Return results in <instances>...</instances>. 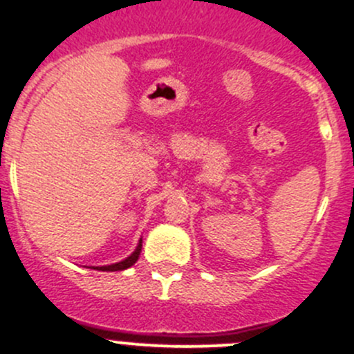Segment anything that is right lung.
Returning a JSON list of instances; mask_svg holds the SVG:
<instances>
[{
    "label": "right lung",
    "mask_w": 354,
    "mask_h": 354,
    "mask_svg": "<svg viewBox=\"0 0 354 354\" xmlns=\"http://www.w3.org/2000/svg\"><path fill=\"white\" fill-rule=\"evenodd\" d=\"M140 252H142V240L138 241V245H137V248H135V252L131 253L130 257H127V259H124V260H121V262H118V263H111V266L94 267V269L102 270V272H114V270H124V269H128V267H131L135 262H137L138 255H140Z\"/></svg>",
    "instance_id": "right-lung-1"
}]
</instances>
